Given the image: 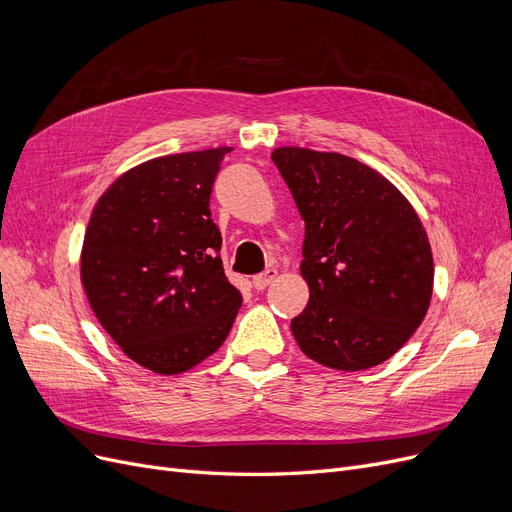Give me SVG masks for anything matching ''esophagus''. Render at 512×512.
I'll return each mask as SVG.
<instances>
[{"label":"esophagus","instance_id":"1","mask_svg":"<svg viewBox=\"0 0 512 512\" xmlns=\"http://www.w3.org/2000/svg\"><path fill=\"white\" fill-rule=\"evenodd\" d=\"M277 275H279L277 269H266L264 273H260V275H256V277L252 279V285H254L256 289H264L266 285L273 283V279H275Z\"/></svg>","mask_w":512,"mask_h":512}]
</instances>
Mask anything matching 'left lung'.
Masks as SVG:
<instances>
[{
    "instance_id": "8db88e82",
    "label": "left lung",
    "mask_w": 512,
    "mask_h": 512,
    "mask_svg": "<svg viewBox=\"0 0 512 512\" xmlns=\"http://www.w3.org/2000/svg\"><path fill=\"white\" fill-rule=\"evenodd\" d=\"M306 233L310 298L291 321L300 350L335 371L371 369L423 323L433 254L419 214L371 166L337 152L277 148Z\"/></svg>"
}]
</instances>
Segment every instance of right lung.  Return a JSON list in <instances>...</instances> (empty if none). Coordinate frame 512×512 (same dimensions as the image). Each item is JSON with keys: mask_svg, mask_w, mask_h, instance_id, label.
<instances>
[{"mask_svg": "<svg viewBox=\"0 0 512 512\" xmlns=\"http://www.w3.org/2000/svg\"><path fill=\"white\" fill-rule=\"evenodd\" d=\"M231 148L133 166L97 200L81 283L97 321L131 360L179 375L214 354L241 306L225 277L210 193Z\"/></svg>", "mask_w": 512, "mask_h": 512, "instance_id": "right-lung-1", "label": "right lung"}]
</instances>
